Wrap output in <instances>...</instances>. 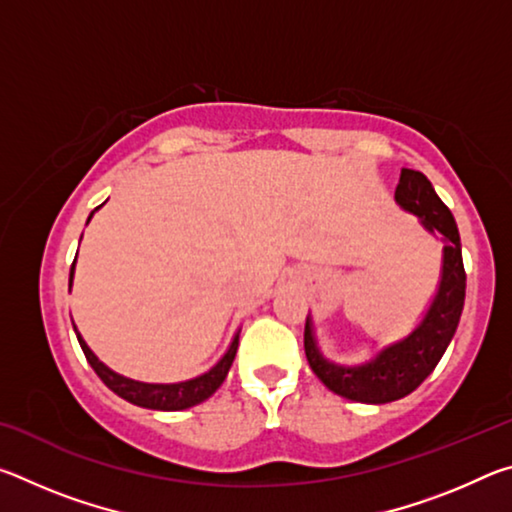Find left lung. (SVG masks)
Instances as JSON below:
<instances>
[{
    "instance_id": "obj_1",
    "label": "left lung",
    "mask_w": 512,
    "mask_h": 512,
    "mask_svg": "<svg viewBox=\"0 0 512 512\" xmlns=\"http://www.w3.org/2000/svg\"><path fill=\"white\" fill-rule=\"evenodd\" d=\"M395 203L404 212L418 216L420 225L431 237L443 241L438 289L420 323L404 339L384 345L372 352L370 359L354 366L327 359L318 345L311 316H307L305 325L309 368L329 391L361 404H386L413 393L443 359L447 345L456 334L465 302L461 237H458L452 212L440 201L427 176L413 169H402L395 189Z\"/></svg>"
}]
</instances>
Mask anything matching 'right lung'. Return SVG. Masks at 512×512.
I'll list each match as a JSON object with an SVG mask.
<instances>
[{"label":"right lung","instance_id":"right-lung-1","mask_svg":"<svg viewBox=\"0 0 512 512\" xmlns=\"http://www.w3.org/2000/svg\"><path fill=\"white\" fill-rule=\"evenodd\" d=\"M94 212L88 216V223L94 216ZM74 266H76V259L72 264V271H69V289H72V282H74ZM72 325H74V320H72ZM74 332H76V339H79V343H81L85 359H88L94 372L101 377L103 384H106L112 393H117L121 400L131 402L135 406H142V409H151V411H183V409H189V406L205 402L207 397H212L216 393V388L223 384V379L228 377V370L232 366V361H235V354L239 348L241 329H237L228 345V350L223 352V357L216 361L210 370H205V372H201V375L185 379V381H171V384H153V381H140V379L119 375V372L108 368L106 363H103L97 354L90 350V345L85 343V339L76 325H74Z\"/></svg>","mask_w":512,"mask_h":512}]
</instances>
